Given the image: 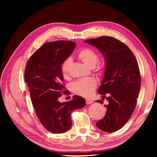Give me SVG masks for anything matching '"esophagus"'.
<instances>
[{
    "label": "esophagus",
    "mask_w": 157,
    "mask_h": 157,
    "mask_svg": "<svg viewBox=\"0 0 157 157\" xmlns=\"http://www.w3.org/2000/svg\"><path fill=\"white\" fill-rule=\"evenodd\" d=\"M86 104H91V103H93V101L92 100H91V99H86Z\"/></svg>",
    "instance_id": "obj_1"
}]
</instances>
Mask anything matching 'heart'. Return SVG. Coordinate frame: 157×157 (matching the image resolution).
Masks as SVG:
<instances>
[{
  "label": "heart",
  "mask_w": 157,
  "mask_h": 157,
  "mask_svg": "<svg viewBox=\"0 0 157 157\" xmlns=\"http://www.w3.org/2000/svg\"><path fill=\"white\" fill-rule=\"evenodd\" d=\"M77 56L82 62L90 68L94 67L99 60V57L96 52L88 48L80 50L77 53ZM71 64H72V59L70 58L65 59L61 64V71L65 78L69 77ZM98 69L99 72L101 73L103 71V67L99 65ZM96 86L97 82L96 79L94 78H86L74 82L71 84L70 88L73 93L82 97L88 98L92 96Z\"/></svg>",
  "instance_id": "obj_1"
}]
</instances>
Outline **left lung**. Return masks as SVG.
<instances>
[{
  "mask_svg": "<svg viewBox=\"0 0 157 157\" xmlns=\"http://www.w3.org/2000/svg\"><path fill=\"white\" fill-rule=\"evenodd\" d=\"M97 48L104 56L105 70L98 92L108 103L105 115L96 122L104 132L118 130L130 119L136 105L141 86L138 64L134 54L123 42L111 36L84 40ZM96 102L103 104L102 100Z\"/></svg>",
  "mask_w": 157,
  "mask_h": 157,
  "instance_id": "8db88e82",
  "label": "left lung"
}]
</instances>
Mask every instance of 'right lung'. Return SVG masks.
Here are the masks:
<instances>
[{"label": "right lung", "mask_w": 157, "mask_h": 157, "mask_svg": "<svg viewBox=\"0 0 157 157\" xmlns=\"http://www.w3.org/2000/svg\"><path fill=\"white\" fill-rule=\"evenodd\" d=\"M75 45L66 40L47 42L31 56L25 70V81L36 116L46 129L54 134L69 130L71 113L85 106V99L78 96L67 102L58 101L61 94H69L64 90L61 64Z\"/></svg>", "instance_id": "add662e5"}]
</instances>
